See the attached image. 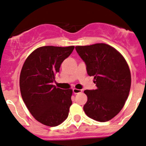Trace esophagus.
<instances>
[{
	"label": "esophagus",
	"mask_w": 146,
	"mask_h": 146,
	"mask_svg": "<svg viewBox=\"0 0 146 146\" xmlns=\"http://www.w3.org/2000/svg\"><path fill=\"white\" fill-rule=\"evenodd\" d=\"M73 91V93L74 94H79V93L82 92V90H78V89H76V88H74V89L72 90Z\"/></svg>",
	"instance_id": "34e87169"
}]
</instances>
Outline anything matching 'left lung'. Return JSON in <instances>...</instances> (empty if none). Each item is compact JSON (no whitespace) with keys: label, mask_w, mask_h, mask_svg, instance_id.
I'll return each instance as SVG.
<instances>
[{"label":"left lung","mask_w":146,"mask_h":146,"mask_svg":"<svg viewBox=\"0 0 146 146\" xmlns=\"http://www.w3.org/2000/svg\"><path fill=\"white\" fill-rule=\"evenodd\" d=\"M96 89L84 91L88 96L83 110L88 117L106 122L121 110L128 97L131 74L127 62L116 49L105 43L76 46Z\"/></svg>","instance_id":"8db88e82"}]
</instances>
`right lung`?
Listing matches in <instances>:
<instances>
[{"mask_svg":"<svg viewBox=\"0 0 146 146\" xmlns=\"http://www.w3.org/2000/svg\"><path fill=\"white\" fill-rule=\"evenodd\" d=\"M74 46H43L34 50L23 65L20 90L25 104L32 115L43 125L54 127L68 117L71 89L54 86L61 63L71 54Z\"/></svg>","mask_w":146,"mask_h":146,"instance_id":"1","label":"right lung"}]
</instances>
